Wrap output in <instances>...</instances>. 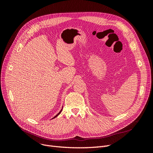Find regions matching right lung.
<instances>
[{
  "instance_id": "add662e5",
  "label": "right lung",
  "mask_w": 153,
  "mask_h": 153,
  "mask_svg": "<svg viewBox=\"0 0 153 153\" xmlns=\"http://www.w3.org/2000/svg\"><path fill=\"white\" fill-rule=\"evenodd\" d=\"M61 111H62V109H61V111H60V112H59V113H58V114H57L56 115H55V117H54L53 118H52V119H54V118H55V117H56L57 116H58V115H59L60 114H61Z\"/></svg>"
}]
</instances>
